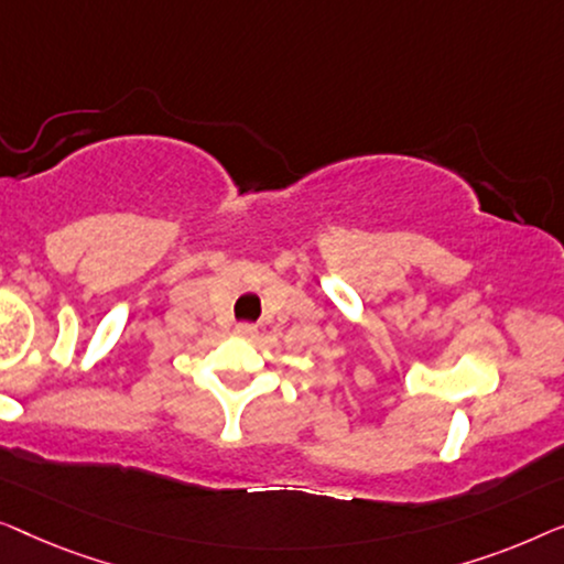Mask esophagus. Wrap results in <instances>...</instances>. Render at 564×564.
Returning <instances> with one entry per match:
<instances>
[{"mask_svg":"<svg viewBox=\"0 0 564 564\" xmlns=\"http://www.w3.org/2000/svg\"><path fill=\"white\" fill-rule=\"evenodd\" d=\"M235 332H237V335H240V337H256L258 327H256V324H237Z\"/></svg>","mask_w":564,"mask_h":564,"instance_id":"34e87169","label":"esophagus"}]
</instances>
